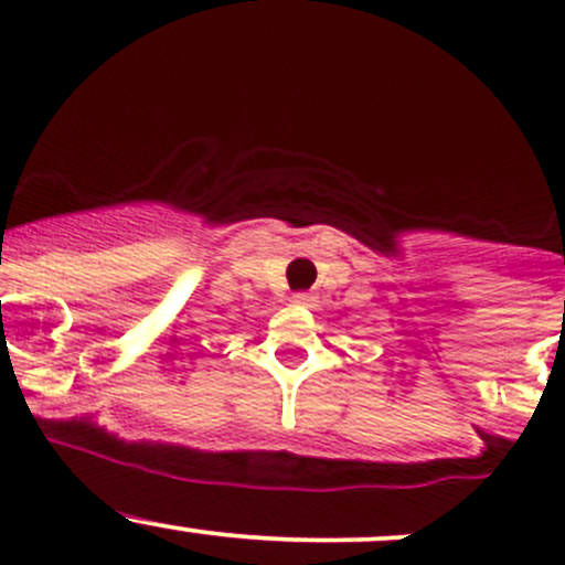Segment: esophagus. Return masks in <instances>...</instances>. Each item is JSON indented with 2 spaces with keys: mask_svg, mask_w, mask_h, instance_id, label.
<instances>
[{
  "mask_svg": "<svg viewBox=\"0 0 565 565\" xmlns=\"http://www.w3.org/2000/svg\"><path fill=\"white\" fill-rule=\"evenodd\" d=\"M292 302H295V306H302V308H313L316 306V295L297 292V295H292Z\"/></svg>",
  "mask_w": 565,
  "mask_h": 565,
  "instance_id": "obj_1",
  "label": "esophagus"
}]
</instances>
